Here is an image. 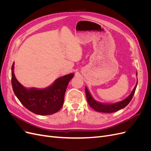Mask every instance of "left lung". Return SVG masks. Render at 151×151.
<instances>
[{
  "label": "left lung",
  "mask_w": 151,
  "mask_h": 151,
  "mask_svg": "<svg viewBox=\"0 0 151 151\" xmlns=\"http://www.w3.org/2000/svg\"><path fill=\"white\" fill-rule=\"evenodd\" d=\"M137 76V72H136V76ZM138 80L137 79V83L134 87V89L132 90V93L129 95V96L127 97L122 101H118L115 103H104L97 101L95 100L92 95L90 93L89 89L86 86L85 87V91L86 95L87 98V101L88 102L89 106L92 108L95 111L98 112H103V113H113L117 111L120 109H122L126 107L128 104H129L132 98L134 96L135 91L137 86Z\"/></svg>",
  "instance_id": "obj_1"
}]
</instances>
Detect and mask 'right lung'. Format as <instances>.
I'll return each instance as SVG.
<instances>
[{"label": "right lung", "instance_id": "1", "mask_svg": "<svg viewBox=\"0 0 151 151\" xmlns=\"http://www.w3.org/2000/svg\"><path fill=\"white\" fill-rule=\"evenodd\" d=\"M14 62L11 68V83L13 91L23 106L36 115H52L60 110L64 101L67 85L74 74L58 77L47 88H27L16 78Z\"/></svg>", "mask_w": 151, "mask_h": 151}]
</instances>
